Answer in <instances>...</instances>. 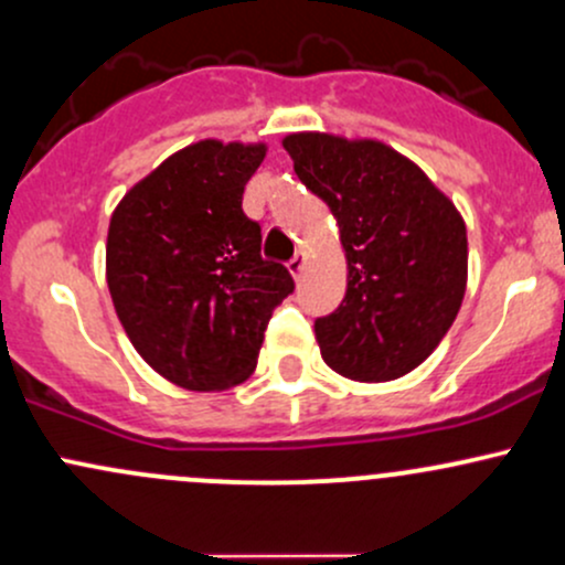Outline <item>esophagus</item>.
Instances as JSON below:
<instances>
[{"label":"esophagus","instance_id":"esophagus-1","mask_svg":"<svg viewBox=\"0 0 565 565\" xmlns=\"http://www.w3.org/2000/svg\"><path fill=\"white\" fill-rule=\"evenodd\" d=\"M306 263H308V254L306 252H297L292 259H289V273H292L295 278L302 276V270H306Z\"/></svg>","mask_w":565,"mask_h":565}]
</instances>
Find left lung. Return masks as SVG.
I'll list each match as a JSON object with an SVG mask.
<instances>
[{"instance_id": "1", "label": "left lung", "mask_w": 565, "mask_h": 565, "mask_svg": "<svg viewBox=\"0 0 565 565\" xmlns=\"http://www.w3.org/2000/svg\"><path fill=\"white\" fill-rule=\"evenodd\" d=\"M295 173L338 220L349 287L316 319L321 359L343 377L383 383L418 367L467 292V225L411 158L375 139L289 134Z\"/></svg>"}]
</instances>
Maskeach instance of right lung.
Here are the masks:
<instances>
[{
    "label": "right lung",
    "instance_id": "obj_1",
    "mask_svg": "<svg viewBox=\"0 0 565 565\" xmlns=\"http://www.w3.org/2000/svg\"><path fill=\"white\" fill-rule=\"evenodd\" d=\"M265 145L203 139L122 195L107 235V287L134 349L188 392H225L257 367L273 308L292 295L241 209Z\"/></svg>",
    "mask_w": 565,
    "mask_h": 565
}]
</instances>
